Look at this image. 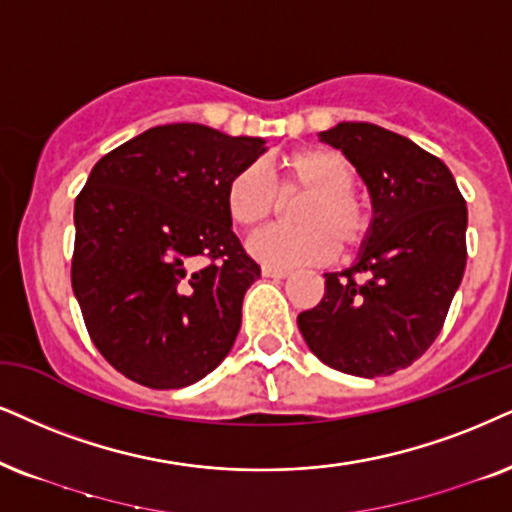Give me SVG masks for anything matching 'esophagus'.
Instances as JSON below:
<instances>
[{
  "label": "esophagus",
  "instance_id": "1",
  "mask_svg": "<svg viewBox=\"0 0 512 512\" xmlns=\"http://www.w3.org/2000/svg\"><path fill=\"white\" fill-rule=\"evenodd\" d=\"M262 276H267V278H288L290 271L276 269V267H262Z\"/></svg>",
  "mask_w": 512,
  "mask_h": 512
}]
</instances>
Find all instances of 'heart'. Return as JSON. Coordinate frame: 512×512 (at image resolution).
Masks as SVG:
<instances>
[{
    "mask_svg": "<svg viewBox=\"0 0 512 512\" xmlns=\"http://www.w3.org/2000/svg\"><path fill=\"white\" fill-rule=\"evenodd\" d=\"M357 172L345 155L323 146L295 148L278 158V181L257 163L231 174L224 186V210L241 229H257L274 219L283 200H297L300 226L267 229L248 243L252 257L267 267H297L331 260L335 248L354 250L371 231V210L354 191Z\"/></svg>",
    "mask_w": 512,
    "mask_h": 512,
    "instance_id": "obj_1",
    "label": "heart"
}]
</instances>
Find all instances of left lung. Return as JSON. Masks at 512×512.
Instances as JSON below:
<instances>
[{
  "instance_id": "left-lung-1",
  "label": "left lung",
  "mask_w": 512,
  "mask_h": 512,
  "mask_svg": "<svg viewBox=\"0 0 512 512\" xmlns=\"http://www.w3.org/2000/svg\"><path fill=\"white\" fill-rule=\"evenodd\" d=\"M319 137L357 167L373 222L357 262L323 274L326 293L297 326L335 371L390 375L423 357L442 331L468 260V208L449 167L401 134L340 122Z\"/></svg>"
}]
</instances>
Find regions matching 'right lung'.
Masks as SVG:
<instances>
[{
    "label": "right lung",
    "instance_id": "right-lung-1",
    "mask_svg": "<svg viewBox=\"0 0 512 512\" xmlns=\"http://www.w3.org/2000/svg\"><path fill=\"white\" fill-rule=\"evenodd\" d=\"M264 139L177 122L106 153L75 198L73 293L103 359L177 390L222 364L260 264L224 210V186ZM211 262L203 270L195 262Z\"/></svg>",
    "mask_w": 512,
    "mask_h": 512
}]
</instances>
